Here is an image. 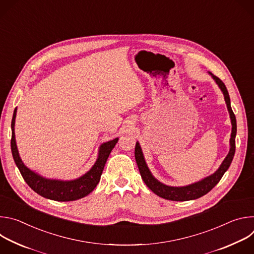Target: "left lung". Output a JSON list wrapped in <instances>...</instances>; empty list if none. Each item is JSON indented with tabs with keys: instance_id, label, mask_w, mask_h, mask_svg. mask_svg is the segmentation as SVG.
I'll return each mask as SVG.
<instances>
[{
	"instance_id": "left-lung-1",
	"label": "left lung",
	"mask_w": 254,
	"mask_h": 254,
	"mask_svg": "<svg viewBox=\"0 0 254 254\" xmlns=\"http://www.w3.org/2000/svg\"><path fill=\"white\" fill-rule=\"evenodd\" d=\"M210 74L212 75V77L214 78L216 83L218 84L219 87L221 88V90L224 94L226 104H227L228 112L230 114V119H231V124H232V132H231V138H230L229 154L227 155V157L225 158V160L223 161V163L221 164V166L218 170H217L213 175L200 181V182L186 186V187H170V186H166V185L160 183L158 180H156L153 177V175L151 174L150 170L147 167L146 162H144L139 144H138V142H136L135 148H134V157H135V161H136L141 179L144 182V184L148 186L149 189H151L156 195H158L159 197H162L164 199L172 200V201H189V200L198 199V198L206 195L217 184H218V182L221 180V178L223 177L224 173L227 171V169L229 168V166L233 160L234 153H235V135H236V130H237L235 115H234L232 108H231V105H230V97H229V94H228L225 84L222 82V80L220 78L213 75L212 73H210Z\"/></svg>"
}]
</instances>
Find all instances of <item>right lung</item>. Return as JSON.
I'll return each instance as SVG.
<instances>
[{
  "instance_id": "right-lung-1",
  "label": "right lung",
  "mask_w": 254,
  "mask_h": 254,
  "mask_svg": "<svg viewBox=\"0 0 254 254\" xmlns=\"http://www.w3.org/2000/svg\"><path fill=\"white\" fill-rule=\"evenodd\" d=\"M17 108L14 111L13 119H12V138H11V150L14 161L25 180V182L29 185V187L39 194L42 197L47 199H51L54 201H74L81 199L87 196L90 192L94 190L96 185L99 183L100 176L102 174L104 165L106 160L110 156L111 152L115 148L116 143L118 142V138H115L111 141L104 142L101 144L98 158L94 164V166L87 172L85 175L76 179L74 181H57V180H48L42 178L35 174L31 170H29L20 159L16 140H15V118H16Z\"/></svg>"
}]
</instances>
